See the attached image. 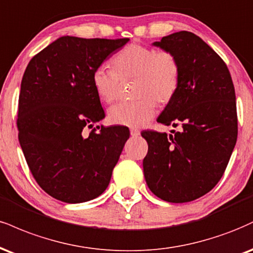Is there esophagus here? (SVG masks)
Listing matches in <instances>:
<instances>
[{
    "instance_id": "esophagus-1",
    "label": "esophagus",
    "mask_w": 253,
    "mask_h": 253,
    "mask_svg": "<svg viewBox=\"0 0 253 253\" xmlns=\"http://www.w3.org/2000/svg\"><path fill=\"white\" fill-rule=\"evenodd\" d=\"M140 134V130L136 129V128H130V135L134 138V136H138Z\"/></svg>"
}]
</instances>
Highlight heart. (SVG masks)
Listing matches in <instances>:
<instances>
[{"mask_svg": "<svg viewBox=\"0 0 253 253\" xmlns=\"http://www.w3.org/2000/svg\"><path fill=\"white\" fill-rule=\"evenodd\" d=\"M114 69L101 65L93 71L92 84L103 102L118 97L120 79L135 78L130 101L119 102L109 108L108 119L115 125L140 127L156 115L157 102L167 103L180 84L179 61L169 50L132 43L123 48L112 60Z\"/></svg>", "mask_w": 253, "mask_h": 253, "instance_id": "heart-1", "label": "heart"}]
</instances>
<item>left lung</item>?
<instances>
[{
	"mask_svg": "<svg viewBox=\"0 0 253 253\" xmlns=\"http://www.w3.org/2000/svg\"><path fill=\"white\" fill-rule=\"evenodd\" d=\"M154 45L179 61L180 84L158 123L173 134L144 130V174L150 190L169 203L203 197L223 176L238 135L234 86L226 63L199 36L173 33Z\"/></svg>",
	"mask_w": 253,
	"mask_h": 253,
	"instance_id": "obj_1",
	"label": "left lung"
}]
</instances>
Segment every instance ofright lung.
<instances>
[{
    "instance_id": "add662e5",
    "label": "right lung",
    "mask_w": 253,
    "mask_h": 253,
    "mask_svg": "<svg viewBox=\"0 0 253 253\" xmlns=\"http://www.w3.org/2000/svg\"><path fill=\"white\" fill-rule=\"evenodd\" d=\"M127 41L62 36L24 71L16 121L20 145L39 186L61 202L99 197L129 138L123 127L93 128L105 117L93 71ZM87 128L92 130L87 133Z\"/></svg>"
}]
</instances>
